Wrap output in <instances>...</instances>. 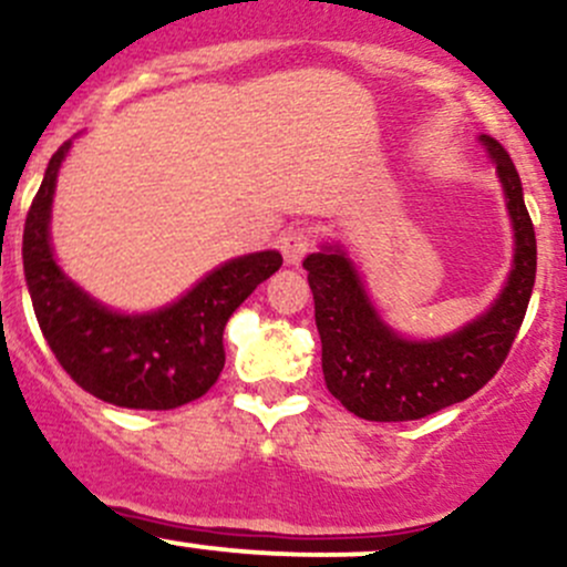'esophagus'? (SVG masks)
Here are the masks:
<instances>
[{"mask_svg": "<svg viewBox=\"0 0 567 567\" xmlns=\"http://www.w3.org/2000/svg\"><path fill=\"white\" fill-rule=\"evenodd\" d=\"M310 246H313V235H310L308 227H289V230L284 233L281 246H278V249H281L286 262L300 265L305 254L310 251Z\"/></svg>", "mask_w": 567, "mask_h": 567, "instance_id": "esophagus-1", "label": "esophagus"}]
</instances>
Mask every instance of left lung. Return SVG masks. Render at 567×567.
Segmentation results:
<instances>
[{"label": "left lung", "mask_w": 567, "mask_h": 567, "mask_svg": "<svg viewBox=\"0 0 567 567\" xmlns=\"http://www.w3.org/2000/svg\"><path fill=\"white\" fill-rule=\"evenodd\" d=\"M482 144L504 182L517 249L504 295L461 332L431 342L402 340L372 310L346 254L323 249L302 262L316 302L323 380L364 421H421L474 396L495 378L523 327L536 284V230L508 152L493 136H482Z\"/></svg>", "instance_id": "left-lung-1"}]
</instances>
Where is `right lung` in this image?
<instances>
[{
	"mask_svg": "<svg viewBox=\"0 0 567 567\" xmlns=\"http://www.w3.org/2000/svg\"><path fill=\"white\" fill-rule=\"evenodd\" d=\"M69 144L50 157L23 225V270L44 340L63 372L101 402L128 410L195 402L225 369L227 321L284 265L281 254L259 251L216 267L157 313H112L69 281L50 251V203Z\"/></svg>",
	"mask_w": 567,
	"mask_h": 567,
	"instance_id": "obj_1",
	"label": "right lung"
}]
</instances>
